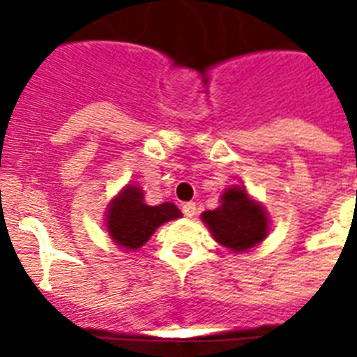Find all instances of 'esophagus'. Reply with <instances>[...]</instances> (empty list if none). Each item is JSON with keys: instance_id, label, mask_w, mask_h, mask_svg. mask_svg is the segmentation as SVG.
Returning a JSON list of instances; mask_svg holds the SVG:
<instances>
[{"instance_id": "34e87169", "label": "esophagus", "mask_w": 357, "mask_h": 357, "mask_svg": "<svg viewBox=\"0 0 357 357\" xmlns=\"http://www.w3.org/2000/svg\"><path fill=\"white\" fill-rule=\"evenodd\" d=\"M182 213H184L186 217L192 218L196 215V204H192V202H190V204H184L182 205Z\"/></svg>"}]
</instances>
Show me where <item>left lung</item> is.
Returning <instances> with one entry per match:
<instances>
[{"label":"left lung","mask_w":357,"mask_h":357,"mask_svg":"<svg viewBox=\"0 0 357 357\" xmlns=\"http://www.w3.org/2000/svg\"><path fill=\"white\" fill-rule=\"evenodd\" d=\"M202 220L215 241L232 253H245L261 245L270 232L266 207L239 184L226 188L220 196V205L217 209L204 211Z\"/></svg>","instance_id":"8db88e82"}]
</instances>
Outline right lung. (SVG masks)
<instances>
[{
  "instance_id": "right-lung-1",
  "label": "right lung",
  "mask_w": 357,
  "mask_h": 357,
  "mask_svg": "<svg viewBox=\"0 0 357 357\" xmlns=\"http://www.w3.org/2000/svg\"><path fill=\"white\" fill-rule=\"evenodd\" d=\"M181 217L175 204L148 205L144 190L137 184H125L106 205L104 226L112 241L129 253L144 245L161 225Z\"/></svg>"
}]
</instances>
